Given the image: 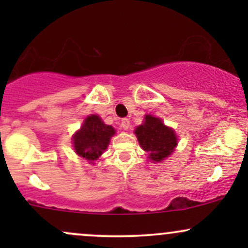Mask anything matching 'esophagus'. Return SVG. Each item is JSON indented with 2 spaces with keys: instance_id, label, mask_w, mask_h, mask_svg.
<instances>
[{
  "instance_id": "1",
  "label": "esophagus",
  "mask_w": 248,
  "mask_h": 248,
  "mask_svg": "<svg viewBox=\"0 0 248 248\" xmlns=\"http://www.w3.org/2000/svg\"><path fill=\"white\" fill-rule=\"evenodd\" d=\"M121 127L124 128V130H128L130 127V121L128 119H122L121 120Z\"/></svg>"
}]
</instances>
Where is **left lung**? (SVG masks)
I'll use <instances>...</instances> for the list:
<instances>
[{"label": "left lung", "instance_id": "8db88e82", "mask_svg": "<svg viewBox=\"0 0 248 248\" xmlns=\"http://www.w3.org/2000/svg\"><path fill=\"white\" fill-rule=\"evenodd\" d=\"M135 135L142 149L149 154L148 158L161 162L171 155L177 146V136L172 128L167 127L160 118L148 114L143 124L136 127Z\"/></svg>", "mask_w": 248, "mask_h": 248}]
</instances>
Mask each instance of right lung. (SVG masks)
I'll return each instance as SVG.
<instances>
[{
	"label": "right lung",
	"instance_id": "add662e5",
	"mask_svg": "<svg viewBox=\"0 0 248 248\" xmlns=\"http://www.w3.org/2000/svg\"><path fill=\"white\" fill-rule=\"evenodd\" d=\"M114 134V128L105 124L100 116L91 114L85 119L80 129L73 135V147L80 157L92 163L107 149L110 138Z\"/></svg>",
	"mask_w": 248,
	"mask_h": 248
}]
</instances>
